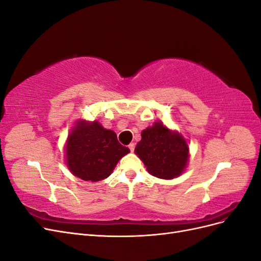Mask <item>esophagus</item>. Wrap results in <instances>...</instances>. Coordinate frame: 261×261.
Returning <instances> with one entry per match:
<instances>
[{
	"mask_svg": "<svg viewBox=\"0 0 261 261\" xmlns=\"http://www.w3.org/2000/svg\"><path fill=\"white\" fill-rule=\"evenodd\" d=\"M128 148H129V150H130L132 152H134V150H135V144H133V143L129 144V145H128Z\"/></svg>",
	"mask_w": 261,
	"mask_h": 261,
	"instance_id": "esophagus-1",
	"label": "esophagus"
}]
</instances>
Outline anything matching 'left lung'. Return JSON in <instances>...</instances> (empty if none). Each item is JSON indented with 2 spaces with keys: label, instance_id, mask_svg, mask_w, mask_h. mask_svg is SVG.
Here are the masks:
<instances>
[{
  "label": "left lung",
  "instance_id": "left-lung-1",
  "mask_svg": "<svg viewBox=\"0 0 261 261\" xmlns=\"http://www.w3.org/2000/svg\"><path fill=\"white\" fill-rule=\"evenodd\" d=\"M135 153L150 174L171 179L184 171L188 160V146L178 133L170 130L162 123H154L141 133Z\"/></svg>",
  "mask_w": 261,
  "mask_h": 261
}]
</instances>
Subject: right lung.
Wrapping results in <instances>:
<instances>
[{"label":"right lung","mask_w":261,"mask_h":261,"mask_svg":"<svg viewBox=\"0 0 261 261\" xmlns=\"http://www.w3.org/2000/svg\"><path fill=\"white\" fill-rule=\"evenodd\" d=\"M128 152L114 132L98 122L80 121L67 140V167L77 177L98 181L111 174L118 160Z\"/></svg>","instance_id":"obj_1"}]
</instances>
